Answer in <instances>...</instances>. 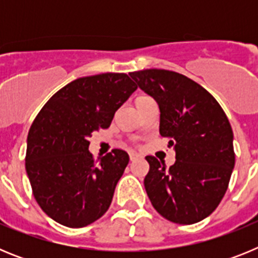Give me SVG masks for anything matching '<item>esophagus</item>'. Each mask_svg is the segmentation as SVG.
I'll return each instance as SVG.
<instances>
[{
	"label": "esophagus",
	"mask_w": 258,
	"mask_h": 258,
	"mask_svg": "<svg viewBox=\"0 0 258 258\" xmlns=\"http://www.w3.org/2000/svg\"><path fill=\"white\" fill-rule=\"evenodd\" d=\"M140 157H141V155L137 154V152H133V151L129 152V159H131V161L137 160V159H140Z\"/></svg>",
	"instance_id": "esophagus-1"
}]
</instances>
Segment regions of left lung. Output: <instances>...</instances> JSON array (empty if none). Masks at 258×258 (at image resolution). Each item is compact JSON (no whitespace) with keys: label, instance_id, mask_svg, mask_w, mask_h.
<instances>
[{"label":"left lung","instance_id":"1","mask_svg":"<svg viewBox=\"0 0 258 258\" xmlns=\"http://www.w3.org/2000/svg\"><path fill=\"white\" fill-rule=\"evenodd\" d=\"M129 75L159 104L160 134L175 151L169 169L146 156V192L168 221L199 222L218 207L235 165L229 118L211 93L183 75L155 68Z\"/></svg>","mask_w":258,"mask_h":258}]
</instances>
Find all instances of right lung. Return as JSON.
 <instances>
[{"instance_id": "add662e5", "label": "right lung", "mask_w": 258, "mask_h": 258, "mask_svg": "<svg viewBox=\"0 0 258 258\" xmlns=\"http://www.w3.org/2000/svg\"><path fill=\"white\" fill-rule=\"evenodd\" d=\"M136 90L125 74L80 77L36 116L27 138L26 170L38 206L60 225L88 226L111 206L129 155L115 149L94 160L89 137L108 127Z\"/></svg>"}]
</instances>
